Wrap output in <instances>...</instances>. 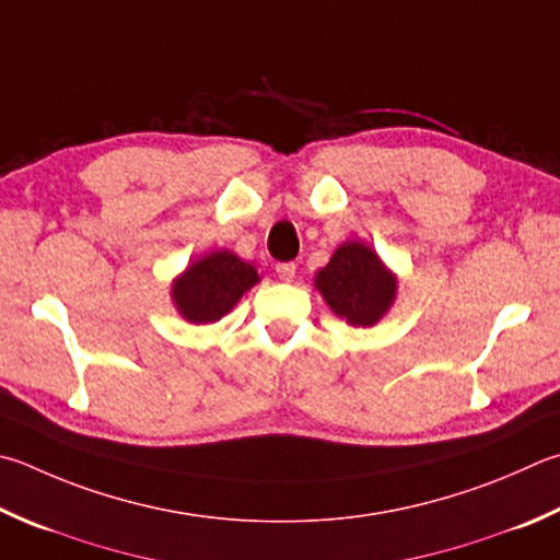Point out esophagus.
<instances>
[{
  "instance_id": "34e87169",
  "label": "esophagus",
  "mask_w": 560,
  "mask_h": 560,
  "mask_svg": "<svg viewBox=\"0 0 560 560\" xmlns=\"http://www.w3.org/2000/svg\"><path fill=\"white\" fill-rule=\"evenodd\" d=\"M277 273H279L281 281H291L293 277H296V264H293V261H281V264H277Z\"/></svg>"
}]
</instances>
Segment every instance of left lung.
<instances>
[{"label":"left lung","instance_id":"left-lung-1","mask_svg":"<svg viewBox=\"0 0 560 560\" xmlns=\"http://www.w3.org/2000/svg\"><path fill=\"white\" fill-rule=\"evenodd\" d=\"M315 289L340 318L352 325H374L392 306L396 281L370 247L348 242L318 271Z\"/></svg>","mask_w":560,"mask_h":560}]
</instances>
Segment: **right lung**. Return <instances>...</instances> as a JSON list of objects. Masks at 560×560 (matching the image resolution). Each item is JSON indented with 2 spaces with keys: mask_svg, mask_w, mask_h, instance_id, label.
I'll use <instances>...</instances> for the list:
<instances>
[{
  "mask_svg": "<svg viewBox=\"0 0 560 560\" xmlns=\"http://www.w3.org/2000/svg\"><path fill=\"white\" fill-rule=\"evenodd\" d=\"M259 281L257 269L232 252H212L174 283V301L190 323H215Z\"/></svg>",
  "mask_w": 560,
  "mask_h": 560,
  "instance_id": "right-lung-1",
  "label": "right lung"
}]
</instances>
